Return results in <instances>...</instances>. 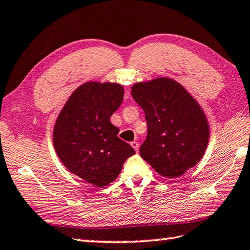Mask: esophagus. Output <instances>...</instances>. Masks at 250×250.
Here are the masks:
<instances>
[{"label": "esophagus", "instance_id": "obj_1", "mask_svg": "<svg viewBox=\"0 0 250 250\" xmlns=\"http://www.w3.org/2000/svg\"><path fill=\"white\" fill-rule=\"evenodd\" d=\"M130 145H132V147L134 148V149H135V150H136V151H138V148H139V144H138L137 142H132V143H130Z\"/></svg>", "mask_w": 250, "mask_h": 250}]
</instances>
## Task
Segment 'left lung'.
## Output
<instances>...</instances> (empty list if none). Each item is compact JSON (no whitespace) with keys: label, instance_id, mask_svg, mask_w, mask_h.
<instances>
[{"label":"left lung","instance_id":"1","mask_svg":"<svg viewBox=\"0 0 250 250\" xmlns=\"http://www.w3.org/2000/svg\"><path fill=\"white\" fill-rule=\"evenodd\" d=\"M132 96L147 122L142 158L167 178L180 177L198 164L207 150L209 128L193 96L169 78L136 83Z\"/></svg>","mask_w":250,"mask_h":250}]
</instances>
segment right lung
Segmentation results:
<instances>
[{
  "label": "right lung",
  "mask_w": 250,
  "mask_h": 250,
  "mask_svg": "<svg viewBox=\"0 0 250 250\" xmlns=\"http://www.w3.org/2000/svg\"><path fill=\"white\" fill-rule=\"evenodd\" d=\"M123 96L124 89L117 83L86 82L70 95L55 124L54 146L61 163L99 188L115 180L135 154L109 121Z\"/></svg>",
  "instance_id": "right-lung-1"
}]
</instances>
